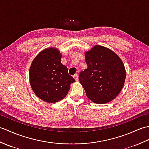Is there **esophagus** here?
<instances>
[{
	"label": "esophagus",
	"instance_id": "1",
	"mask_svg": "<svg viewBox=\"0 0 149 149\" xmlns=\"http://www.w3.org/2000/svg\"><path fill=\"white\" fill-rule=\"evenodd\" d=\"M74 78L75 79V80L76 81H78V80H79V77H78V75L76 74H75L74 75Z\"/></svg>",
	"mask_w": 149,
	"mask_h": 149
}]
</instances>
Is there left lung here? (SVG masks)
<instances>
[{"instance_id":"8db88e82","label":"left lung","mask_w":149,"mask_h":149,"mask_svg":"<svg viewBox=\"0 0 149 149\" xmlns=\"http://www.w3.org/2000/svg\"><path fill=\"white\" fill-rule=\"evenodd\" d=\"M88 68L79 75L89 99L96 104H105L115 99L122 89L125 70L119 57L100 45L85 53Z\"/></svg>"}]
</instances>
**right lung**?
Returning <instances> with one entry per match:
<instances>
[{"label": "right lung", "mask_w": 149, "mask_h": 149, "mask_svg": "<svg viewBox=\"0 0 149 149\" xmlns=\"http://www.w3.org/2000/svg\"><path fill=\"white\" fill-rule=\"evenodd\" d=\"M61 54L57 49H47L31 64L29 77L31 88L40 99L53 103L63 99L75 79L61 63Z\"/></svg>", "instance_id": "1"}]
</instances>
